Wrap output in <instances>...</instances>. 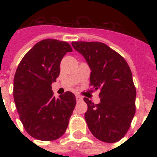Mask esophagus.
I'll return each instance as SVG.
<instances>
[{
    "label": "esophagus",
    "instance_id": "1",
    "mask_svg": "<svg viewBox=\"0 0 157 157\" xmlns=\"http://www.w3.org/2000/svg\"><path fill=\"white\" fill-rule=\"evenodd\" d=\"M76 100H77V101L82 100V97L79 95V94H76Z\"/></svg>",
    "mask_w": 157,
    "mask_h": 157
}]
</instances>
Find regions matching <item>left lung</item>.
Here are the masks:
<instances>
[{"mask_svg":"<svg viewBox=\"0 0 157 157\" xmlns=\"http://www.w3.org/2000/svg\"><path fill=\"white\" fill-rule=\"evenodd\" d=\"M71 45L90 67L91 90H99L98 104L84 98L89 129L101 141H120L129 130L136 110L131 70L125 59L104 43L72 41Z\"/></svg>","mask_w":157,"mask_h":157,"instance_id":"8db88e82","label":"left lung"}]
</instances>
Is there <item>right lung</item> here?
<instances>
[{
	"instance_id": "right-lung-1",
	"label": "right lung",
	"mask_w": 157,
	"mask_h": 157,
	"mask_svg": "<svg viewBox=\"0 0 157 157\" xmlns=\"http://www.w3.org/2000/svg\"><path fill=\"white\" fill-rule=\"evenodd\" d=\"M67 42L45 39L36 43L18 64L13 78V99L22 124L29 135L53 141L65 133L76 106L70 91L55 98L53 82L60 72V63L67 52Z\"/></svg>"
}]
</instances>
